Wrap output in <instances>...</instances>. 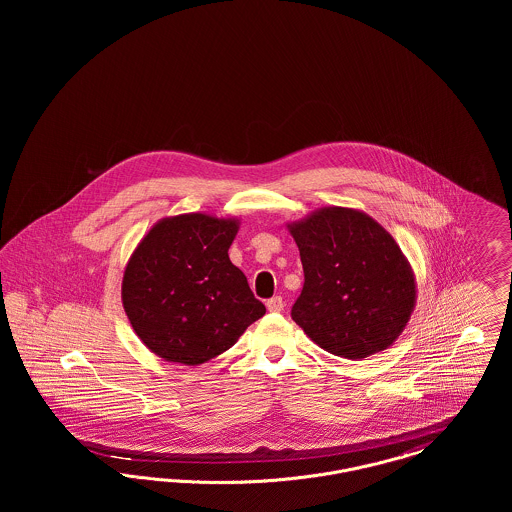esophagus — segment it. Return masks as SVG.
I'll return each instance as SVG.
<instances>
[{
  "label": "esophagus",
  "instance_id": "1",
  "mask_svg": "<svg viewBox=\"0 0 512 512\" xmlns=\"http://www.w3.org/2000/svg\"><path fill=\"white\" fill-rule=\"evenodd\" d=\"M267 309L270 313H280V311L284 309V301H282V297H280V295L270 297L267 301Z\"/></svg>",
  "mask_w": 512,
  "mask_h": 512
}]
</instances>
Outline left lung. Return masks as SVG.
I'll list each match as a JSON object with an SVG mask.
<instances>
[{
  "label": "left lung",
  "instance_id": "left-lung-1",
  "mask_svg": "<svg viewBox=\"0 0 512 512\" xmlns=\"http://www.w3.org/2000/svg\"><path fill=\"white\" fill-rule=\"evenodd\" d=\"M305 284L292 318L324 351L365 359L401 336L416 278L390 232L359 209L320 207L288 224Z\"/></svg>",
  "mask_w": 512,
  "mask_h": 512
}]
</instances>
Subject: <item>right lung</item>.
<instances>
[{
    "label": "right lung",
    "mask_w": 512,
    "mask_h": 512,
    "mask_svg": "<svg viewBox=\"0 0 512 512\" xmlns=\"http://www.w3.org/2000/svg\"><path fill=\"white\" fill-rule=\"evenodd\" d=\"M238 228L234 217H165L132 251L122 276V307L136 336L157 357L203 365L267 313L228 257Z\"/></svg>",
    "instance_id": "right-lung-1"
}]
</instances>
